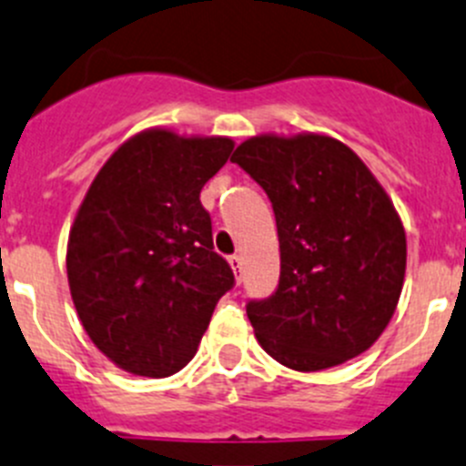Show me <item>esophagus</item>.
<instances>
[{
	"mask_svg": "<svg viewBox=\"0 0 466 466\" xmlns=\"http://www.w3.org/2000/svg\"><path fill=\"white\" fill-rule=\"evenodd\" d=\"M228 263H230V268H233V272H236L238 281H242V258L240 256H230Z\"/></svg>",
	"mask_w": 466,
	"mask_h": 466,
	"instance_id": "1",
	"label": "esophagus"
}]
</instances>
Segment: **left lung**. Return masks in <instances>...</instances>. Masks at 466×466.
<instances>
[{
	"label": "left lung",
	"instance_id": "left-lung-1",
	"mask_svg": "<svg viewBox=\"0 0 466 466\" xmlns=\"http://www.w3.org/2000/svg\"><path fill=\"white\" fill-rule=\"evenodd\" d=\"M268 194L277 219V290L247 302L256 339L295 370L369 350L396 311L407 263L391 198L345 144L322 135L251 137L230 157Z\"/></svg>",
	"mask_w": 466,
	"mask_h": 466
}]
</instances>
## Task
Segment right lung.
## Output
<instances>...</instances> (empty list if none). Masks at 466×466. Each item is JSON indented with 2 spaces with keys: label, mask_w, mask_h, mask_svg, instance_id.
<instances>
[{
  "label": "right lung",
  "mask_w": 466,
  "mask_h": 466,
  "mask_svg": "<svg viewBox=\"0 0 466 466\" xmlns=\"http://www.w3.org/2000/svg\"><path fill=\"white\" fill-rule=\"evenodd\" d=\"M230 150L226 137L146 130L105 162L79 206L70 295L88 339L127 373H178L236 286L198 198Z\"/></svg>",
  "instance_id": "right-lung-1"
}]
</instances>
